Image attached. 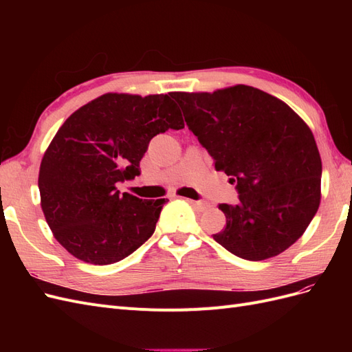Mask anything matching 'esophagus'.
<instances>
[{
	"label": "esophagus",
	"instance_id": "1",
	"mask_svg": "<svg viewBox=\"0 0 352 352\" xmlns=\"http://www.w3.org/2000/svg\"><path fill=\"white\" fill-rule=\"evenodd\" d=\"M186 201L189 202L190 206H194L198 211H206L210 207L207 202H202V201H194V199H188V198H186Z\"/></svg>",
	"mask_w": 352,
	"mask_h": 352
}]
</instances>
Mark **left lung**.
<instances>
[{
    "label": "left lung",
    "mask_w": 352,
    "mask_h": 352,
    "mask_svg": "<svg viewBox=\"0 0 352 352\" xmlns=\"http://www.w3.org/2000/svg\"><path fill=\"white\" fill-rule=\"evenodd\" d=\"M172 97L238 192V204L219 206L226 228L214 241L250 261L289 248L320 204L322 160L310 127L283 101L247 85Z\"/></svg>",
    "instance_id": "8db88e82"
}]
</instances>
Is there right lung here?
Instances as JSON below:
<instances>
[{
    "mask_svg": "<svg viewBox=\"0 0 352 352\" xmlns=\"http://www.w3.org/2000/svg\"><path fill=\"white\" fill-rule=\"evenodd\" d=\"M172 95L105 94L65 122L42 158L41 207L54 238L89 264L126 258L151 238L168 199L117 185L141 175L150 141L185 124Z\"/></svg>",
    "mask_w": 352,
    "mask_h": 352,
    "instance_id": "obj_1",
    "label": "right lung"
}]
</instances>
